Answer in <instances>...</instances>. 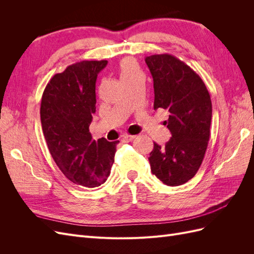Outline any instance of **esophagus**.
<instances>
[{"instance_id":"34e87169","label":"esophagus","mask_w":254,"mask_h":254,"mask_svg":"<svg viewBox=\"0 0 254 254\" xmlns=\"http://www.w3.org/2000/svg\"><path fill=\"white\" fill-rule=\"evenodd\" d=\"M134 135H130V134H125L124 136H123L122 139V142L123 143H128V142H131L132 140H134Z\"/></svg>"}]
</instances>
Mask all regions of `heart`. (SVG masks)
<instances>
[{
    "instance_id": "1",
    "label": "heart",
    "mask_w": 254,
    "mask_h": 254,
    "mask_svg": "<svg viewBox=\"0 0 254 254\" xmlns=\"http://www.w3.org/2000/svg\"><path fill=\"white\" fill-rule=\"evenodd\" d=\"M120 72H121L122 79L131 77L132 75H134L136 73H140L137 64L135 63V60H133L131 58H125L121 61Z\"/></svg>"
}]
</instances>
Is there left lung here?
<instances>
[{
    "label": "left lung",
    "mask_w": 254,
    "mask_h": 254,
    "mask_svg": "<svg viewBox=\"0 0 254 254\" xmlns=\"http://www.w3.org/2000/svg\"><path fill=\"white\" fill-rule=\"evenodd\" d=\"M153 79V109L170 115L163 124L172 133L164 146L153 143L151 173L166 186L178 187L193 178L200 167L210 139L212 102L203 80L170 54L145 58Z\"/></svg>",
    "instance_id": "8db88e82"
}]
</instances>
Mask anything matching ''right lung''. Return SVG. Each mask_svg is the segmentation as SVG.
I'll return each mask as SVG.
<instances>
[{
    "mask_svg": "<svg viewBox=\"0 0 254 254\" xmlns=\"http://www.w3.org/2000/svg\"><path fill=\"white\" fill-rule=\"evenodd\" d=\"M107 60H83L55 74L44 89L40 117L49 150L60 171L75 184L96 188L108 178L120 141L92 139L97 74Z\"/></svg>",
    "mask_w": 254,
    "mask_h": 254,
    "instance_id": "obj_1",
    "label": "right lung"
}]
</instances>
